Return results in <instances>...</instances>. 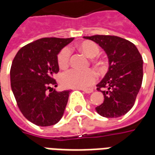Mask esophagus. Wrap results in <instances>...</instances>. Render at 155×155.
Returning a JSON list of instances; mask_svg holds the SVG:
<instances>
[{"label": "esophagus", "mask_w": 155, "mask_h": 155, "mask_svg": "<svg viewBox=\"0 0 155 155\" xmlns=\"http://www.w3.org/2000/svg\"><path fill=\"white\" fill-rule=\"evenodd\" d=\"M81 90L84 91V93H86V94H90V93L93 92V89H81Z\"/></svg>", "instance_id": "34e87169"}]
</instances>
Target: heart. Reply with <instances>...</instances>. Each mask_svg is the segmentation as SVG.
<instances>
[{"instance_id":"b5f03b06","label":"heart","mask_w":155,"mask_h":155,"mask_svg":"<svg viewBox=\"0 0 155 155\" xmlns=\"http://www.w3.org/2000/svg\"><path fill=\"white\" fill-rule=\"evenodd\" d=\"M79 50L88 57H94L100 52V47L93 41H85L78 45ZM71 51L69 47H64L57 55V63L61 70H65L70 64ZM97 81V74L94 70L78 71L70 70L61 74V81L65 87L75 89H86Z\"/></svg>"}]
</instances>
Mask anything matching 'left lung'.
<instances>
[{
	"instance_id": "1",
	"label": "left lung",
	"mask_w": 155,
	"mask_h": 155,
	"mask_svg": "<svg viewBox=\"0 0 155 155\" xmlns=\"http://www.w3.org/2000/svg\"><path fill=\"white\" fill-rule=\"evenodd\" d=\"M104 49L109 58V70L96 85L104 101L95 108L106 118L125 114L133 107L143 81V60L134 45L115 35L84 36Z\"/></svg>"
}]
</instances>
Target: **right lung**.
<instances>
[{
	"label": "right lung",
	"mask_w": 155,
	"mask_h": 155,
	"mask_svg": "<svg viewBox=\"0 0 155 155\" xmlns=\"http://www.w3.org/2000/svg\"><path fill=\"white\" fill-rule=\"evenodd\" d=\"M74 38L45 37L29 43L15 54L11 67V85L22 114L38 126L61 120L71 91L54 90L59 72L57 54Z\"/></svg>",
	"instance_id": "right-lung-1"
}]
</instances>
